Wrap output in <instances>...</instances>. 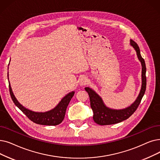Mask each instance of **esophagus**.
<instances>
[{
  "label": "esophagus",
  "mask_w": 160,
  "mask_h": 160,
  "mask_svg": "<svg viewBox=\"0 0 160 160\" xmlns=\"http://www.w3.org/2000/svg\"><path fill=\"white\" fill-rule=\"evenodd\" d=\"M79 85L81 86H85L88 83V80L86 77H84V76H83V77H81L80 79L79 80Z\"/></svg>",
  "instance_id": "obj_1"
}]
</instances>
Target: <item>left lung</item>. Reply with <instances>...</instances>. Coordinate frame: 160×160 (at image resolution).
<instances>
[{"instance_id":"1","label":"left lung","mask_w":160,"mask_h":160,"mask_svg":"<svg viewBox=\"0 0 160 160\" xmlns=\"http://www.w3.org/2000/svg\"><path fill=\"white\" fill-rule=\"evenodd\" d=\"M130 44L135 50L138 59L141 61L142 65L141 89L137 99L133 104H131L129 107L121 110L109 108L106 107L101 97L94 90L89 87L85 88V90L88 93L90 99V105H91V108L93 112V119L96 123L101 125V126L115 124L129 118L135 112L145 93L146 87H147V77H146L147 68H146L145 62L141 56L140 49L137 44L133 40H130Z\"/></svg>"}]
</instances>
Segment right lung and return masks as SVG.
<instances>
[{
    "label": "right lung",
    "instance_id": "right-lung-1",
    "mask_svg": "<svg viewBox=\"0 0 160 160\" xmlns=\"http://www.w3.org/2000/svg\"><path fill=\"white\" fill-rule=\"evenodd\" d=\"M8 83L11 98L13 102H14L16 106H17L21 110H22L27 116V118L32 122L37 124L44 125V126H57V125H59L63 122L65 118L67 106L74 94V92L68 93L61 100L58 105L51 110L47 111V112H37L27 109L21 105L13 93L9 81Z\"/></svg>",
    "mask_w": 160,
    "mask_h": 160
}]
</instances>
